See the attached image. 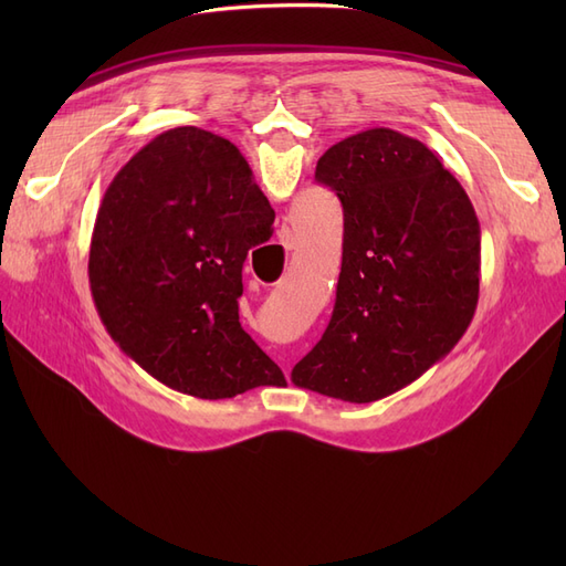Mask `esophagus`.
<instances>
[{
	"label": "esophagus",
	"instance_id": "obj_1",
	"mask_svg": "<svg viewBox=\"0 0 566 566\" xmlns=\"http://www.w3.org/2000/svg\"><path fill=\"white\" fill-rule=\"evenodd\" d=\"M279 245H283V250H285V252H290V250H295L297 241H295V235H293V231H290V229H281V233H279Z\"/></svg>",
	"mask_w": 566,
	"mask_h": 566
}]
</instances>
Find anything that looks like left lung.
Instances as JSON below:
<instances>
[{
    "instance_id": "left-lung-1",
    "label": "left lung",
    "mask_w": 566,
    "mask_h": 566,
    "mask_svg": "<svg viewBox=\"0 0 566 566\" xmlns=\"http://www.w3.org/2000/svg\"><path fill=\"white\" fill-rule=\"evenodd\" d=\"M316 181L345 212L342 271L328 328L290 378L370 403L418 380L465 335L482 231L465 188L434 153L387 127L331 146Z\"/></svg>"
}]
</instances>
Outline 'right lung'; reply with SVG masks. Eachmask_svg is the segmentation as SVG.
Returning <instances> with one entry per match:
<instances>
[{
	"mask_svg": "<svg viewBox=\"0 0 566 566\" xmlns=\"http://www.w3.org/2000/svg\"><path fill=\"white\" fill-rule=\"evenodd\" d=\"M273 219L224 136L177 127L146 144L104 193L90 250L92 297L119 349L198 399L285 382L238 321L248 250Z\"/></svg>",
	"mask_w": 566,
	"mask_h": 566,
	"instance_id": "obj_1",
	"label": "right lung"
}]
</instances>
